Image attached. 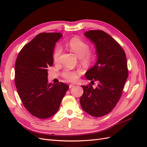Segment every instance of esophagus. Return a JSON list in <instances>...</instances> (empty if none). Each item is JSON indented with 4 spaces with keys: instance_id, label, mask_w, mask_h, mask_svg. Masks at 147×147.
Segmentation results:
<instances>
[{
    "instance_id": "esophagus-1",
    "label": "esophagus",
    "mask_w": 147,
    "mask_h": 147,
    "mask_svg": "<svg viewBox=\"0 0 147 147\" xmlns=\"http://www.w3.org/2000/svg\"><path fill=\"white\" fill-rule=\"evenodd\" d=\"M75 86L74 85V84H69V88H73V87H74Z\"/></svg>"
}]
</instances>
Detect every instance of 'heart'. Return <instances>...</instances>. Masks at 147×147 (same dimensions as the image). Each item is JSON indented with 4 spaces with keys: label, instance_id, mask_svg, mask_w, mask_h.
<instances>
[{
    "label": "heart",
    "instance_id": "b5f03b06",
    "mask_svg": "<svg viewBox=\"0 0 147 147\" xmlns=\"http://www.w3.org/2000/svg\"><path fill=\"white\" fill-rule=\"evenodd\" d=\"M68 46L75 55L80 57L84 64H90L93 59V54L90 51V46L85 42L77 37L71 38ZM62 48L60 46H57L53 55V57L55 63H59ZM82 73L81 70H73L69 69H65L62 72L63 77L69 82L76 81L79 75Z\"/></svg>",
    "mask_w": 147,
    "mask_h": 147
}]
</instances>
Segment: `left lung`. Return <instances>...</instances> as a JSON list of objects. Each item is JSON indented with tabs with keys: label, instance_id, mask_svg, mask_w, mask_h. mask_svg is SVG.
<instances>
[{
	"label": "left lung",
	"instance_id": "1",
	"mask_svg": "<svg viewBox=\"0 0 147 147\" xmlns=\"http://www.w3.org/2000/svg\"><path fill=\"white\" fill-rule=\"evenodd\" d=\"M84 35L94 43L97 59L85 76L89 80L97 82L83 86L80 102L82 109L94 117L109 113L119 101L128 77L125 52L121 45L107 33L101 30H91Z\"/></svg>",
	"mask_w": 147,
	"mask_h": 147
}]
</instances>
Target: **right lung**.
<instances>
[{
    "instance_id": "1",
    "label": "right lung",
    "mask_w": 147,
    "mask_h": 147,
    "mask_svg": "<svg viewBox=\"0 0 147 147\" xmlns=\"http://www.w3.org/2000/svg\"><path fill=\"white\" fill-rule=\"evenodd\" d=\"M61 33L38 34L23 47L15 63V82L24 107L33 116L50 118L58 110L69 88L59 82L48 83V69L53 64V53Z\"/></svg>"
}]
</instances>
